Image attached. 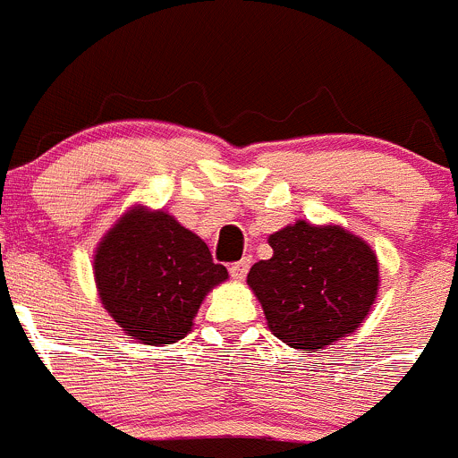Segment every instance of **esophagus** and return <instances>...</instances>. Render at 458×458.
Masks as SVG:
<instances>
[{"label":"esophagus","instance_id":"esophagus-1","mask_svg":"<svg viewBox=\"0 0 458 458\" xmlns=\"http://www.w3.org/2000/svg\"><path fill=\"white\" fill-rule=\"evenodd\" d=\"M250 264H253V259L242 258L239 262H234L233 267H230V276H233L234 280H243V277H246V273H249Z\"/></svg>","mask_w":458,"mask_h":458}]
</instances>
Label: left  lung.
<instances>
[{
	"mask_svg": "<svg viewBox=\"0 0 458 458\" xmlns=\"http://www.w3.org/2000/svg\"><path fill=\"white\" fill-rule=\"evenodd\" d=\"M271 259L253 264L250 292L282 344L320 350L352 335L379 292V259L359 234L305 219L268 234Z\"/></svg>",
	"mask_w": 458,
	"mask_h": 458,
	"instance_id": "8db88e82",
	"label": "left lung"
}]
</instances>
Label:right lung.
Wrapping results in <instances>:
<instances>
[{"label": "right lung", "mask_w": 458, "mask_h": 458, "mask_svg": "<svg viewBox=\"0 0 458 458\" xmlns=\"http://www.w3.org/2000/svg\"><path fill=\"white\" fill-rule=\"evenodd\" d=\"M104 310L131 339L166 345L185 339L200 302L228 280L208 243L165 209L135 203L106 230L92 258Z\"/></svg>", "instance_id": "add662e5"}]
</instances>
